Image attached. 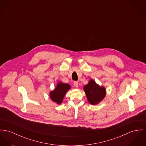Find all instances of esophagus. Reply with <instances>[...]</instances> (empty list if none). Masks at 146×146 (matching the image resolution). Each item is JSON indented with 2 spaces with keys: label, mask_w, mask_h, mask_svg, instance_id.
Wrapping results in <instances>:
<instances>
[{
  "label": "esophagus",
  "mask_w": 146,
  "mask_h": 146,
  "mask_svg": "<svg viewBox=\"0 0 146 146\" xmlns=\"http://www.w3.org/2000/svg\"><path fill=\"white\" fill-rule=\"evenodd\" d=\"M74 86L76 88H78V82H74Z\"/></svg>",
  "instance_id": "1"
}]
</instances>
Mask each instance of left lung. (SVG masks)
Returning <instances> with one entry per match:
<instances>
[{
  "label": "left lung",
  "mask_w": 146,
  "mask_h": 146,
  "mask_svg": "<svg viewBox=\"0 0 146 146\" xmlns=\"http://www.w3.org/2000/svg\"><path fill=\"white\" fill-rule=\"evenodd\" d=\"M83 90L88 101L93 105L97 104L102 101L106 94L105 88L100 86L93 79H90L88 83L84 86Z\"/></svg>",
  "instance_id": "8db88e82"
}]
</instances>
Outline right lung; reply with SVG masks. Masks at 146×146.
<instances>
[{"mask_svg": "<svg viewBox=\"0 0 146 146\" xmlns=\"http://www.w3.org/2000/svg\"><path fill=\"white\" fill-rule=\"evenodd\" d=\"M70 89V86L67 83L59 82L55 89L49 93L50 97L52 101L57 104H61L63 102L66 93Z\"/></svg>", "mask_w": 146, "mask_h": 146, "instance_id": "right-lung-1", "label": "right lung"}]
</instances>
